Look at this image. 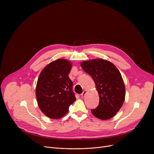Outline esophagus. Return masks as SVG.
I'll return each mask as SVG.
<instances>
[{"label":"esophagus","mask_w":154,"mask_h":154,"mask_svg":"<svg viewBox=\"0 0 154 154\" xmlns=\"http://www.w3.org/2000/svg\"><path fill=\"white\" fill-rule=\"evenodd\" d=\"M86 93H87V91H83V92L81 94V96L82 97H84Z\"/></svg>","instance_id":"34e87169"}]
</instances>
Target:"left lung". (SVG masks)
I'll return each instance as SVG.
<instances>
[{"label":"left lung","instance_id":"obj_1","mask_svg":"<svg viewBox=\"0 0 154 154\" xmlns=\"http://www.w3.org/2000/svg\"><path fill=\"white\" fill-rule=\"evenodd\" d=\"M80 66L92 77L99 95V104L91 109L92 114L101 120L112 118L125 100V87L120 72L112 62L101 59L84 61Z\"/></svg>","mask_w":154,"mask_h":154}]
</instances>
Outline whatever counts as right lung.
<instances>
[{
	"label": "right lung",
	"instance_id": "right-lung-1",
	"mask_svg": "<svg viewBox=\"0 0 154 154\" xmlns=\"http://www.w3.org/2000/svg\"><path fill=\"white\" fill-rule=\"evenodd\" d=\"M72 63L59 59L48 63L39 75L35 89L38 106L51 119H59L75 100L73 82L69 77Z\"/></svg>",
	"mask_w": 154,
	"mask_h": 154
}]
</instances>
